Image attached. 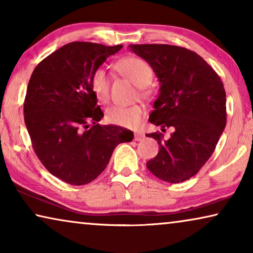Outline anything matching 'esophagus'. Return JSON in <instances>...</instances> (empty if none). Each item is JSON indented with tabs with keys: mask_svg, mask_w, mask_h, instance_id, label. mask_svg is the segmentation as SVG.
<instances>
[{
	"mask_svg": "<svg viewBox=\"0 0 253 253\" xmlns=\"http://www.w3.org/2000/svg\"><path fill=\"white\" fill-rule=\"evenodd\" d=\"M145 138V134L141 132V131H135L134 132V140L135 141H140Z\"/></svg>",
	"mask_w": 253,
	"mask_h": 253,
	"instance_id": "1",
	"label": "esophagus"
}]
</instances>
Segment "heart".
I'll return each instance as SVG.
<instances>
[{
    "mask_svg": "<svg viewBox=\"0 0 253 253\" xmlns=\"http://www.w3.org/2000/svg\"><path fill=\"white\" fill-rule=\"evenodd\" d=\"M116 69L121 75L132 82L135 86L146 87L152 83L154 71L147 61L138 57L124 58L116 64ZM90 87L101 102L109 99V78L102 67L94 69L90 78ZM145 116V109L141 105L113 106L106 113V119L114 126L134 129L140 124Z\"/></svg>",
    "mask_w": 253,
    "mask_h": 253,
    "instance_id": "obj_1",
    "label": "heart"
}]
</instances>
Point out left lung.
Here are the masks:
<instances>
[{"label":"left lung","instance_id":"1","mask_svg":"<svg viewBox=\"0 0 253 253\" xmlns=\"http://www.w3.org/2000/svg\"><path fill=\"white\" fill-rule=\"evenodd\" d=\"M152 66L160 81L149 122L172 127L170 138L148 133L160 152L146 166L161 180L177 184L192 178L210 159L226 126V92L219 75L202 57L169 44H130Z\"/></svg>","mask_w":253,"mask_h":253}]
</instances>
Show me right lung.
I'll list each match as a JSON object with an SVG mask.
<instances>
[{
	"label": "right lung",
	"instance_id": "1",
	"mask_svg": "<svg viewBox=\"0 0 253 253\" xmlns=\"http://www.w3.org/2000/svg\"><path fill=\"white\" fill-rule=\"evenodd\" d=\"M122 49L72 42L44 58L28 82L24 119L39 160L69 185H85L106 169L116 146L133 132L100 126L104 113L90 87L94 69Z\"/></svg>",
	"mask_w": 253,
	"mask_h": 253
}]
</instances>
